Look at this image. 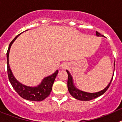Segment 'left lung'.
Listing matches in <instances>:
<instances>
[{
	"label": "left lung",
	"mask_w": 122,
	"mask_h": 122,
	"mask_svg": "<svg viewBox=\"0 0 122 122\" xmlns=\"http://www.w3.org/2000/svg\"><path fill=\"white\" fill-rule=\"evenodd\" d=\"M96 35L97 36H103V35H101L100 33H98V31H96ZM68 74V80H67V87L68 90H69V93L71 94V95L72 97H73L75 98L76 99L79 100H82V101H89L91 100H93L95 98H97L100 95H103L104 93L106 92L107 90V89L109 88V86H110V84L111 83L112 80L113 79V75L112 78L111 80L110 83H109V84L107 86V87L106 88L104 89L103 90L100 91L96 93H87V92H84L83 91H81L80 90L77 89L75 88V87L73 85V80H72V76L71 75L70 73L68 71H67Z\"/></svg>",
	"instance_id": "8db88e82"
}]
</instances>
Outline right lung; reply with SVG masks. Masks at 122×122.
Segmentation results:
<instances>
[{"instance_id":"add662e5","label":"right lung","mask_w":122,"mask_h":122,"mask_svg":"<svg viewBox=\"0 0 122 122\" xmlns=\"http://www.w3.org/2000/svg\"><path fill=\"white\" fill-rule=\"evenodd\" d=\"M20 35V34H19ZM16 36L14 39L10 42L8 49L7 52H6V58H7V72L8 79L10 82L11 84L12 85L14 89L16 91V92L20 95L23 98L28 100L34 101V102H39L44 100L47 98L50 94V92L52 89V86L55 81V78L56 76L58 71H56L53 74L50 76L46 77L42 81L41 83L37 87H32L26 86L23 85L21 83L18 82L15 76H13L9 66V60H8V56H9V52L10 50V47L12 44L15 41L19 35Z\"/></svg>"}]
</instances>
